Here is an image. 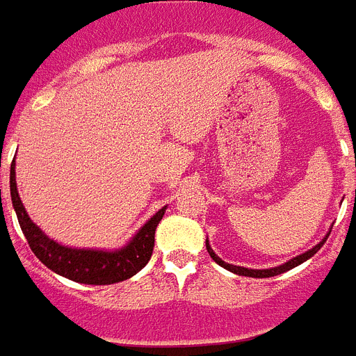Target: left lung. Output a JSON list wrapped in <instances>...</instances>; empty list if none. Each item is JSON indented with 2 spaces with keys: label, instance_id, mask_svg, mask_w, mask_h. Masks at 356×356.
I'll return each mask as SVG.
<instances>
[{
  "label": "left lung",
  "instance_id": "8db88e82",
  "mask_svg": "<svg viewBox=\"0 0 356 356\" xmlns=\"http://www.w3.org/2000/svg\"><path fill=\"white\" fill-rule=\"evenodd\" d=\"M327 238H329V232L325 234V238H323L318 245H314L313 248H309L307 252L300 254V256H296V258L289 259V261H285L283 265H278V267H273V268H247V267H238V265H232V263L223 261V259L219 258L218 254L213 252L212 247H210V243H208V239H207V250H208V254H210V258L218 263V265H221V267L227 268V270H230V273L238 274V276H248V278H270V276H278V274L287 273V270H291V268L302 265L303 261H307L309 258H313L314 254L318 252L320 248H322V245L325 243V239Z\"/></svg>",
  "mask_w": 356,
  "mask_h": 356
}]
</instances>
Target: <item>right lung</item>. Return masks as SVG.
<instances>
[{
  "mask_svg": "<svg viewBox=\"0 0 356 356\" xmlns=\"http://www.w3.org/2000/svg\"><path fill=\"white\" fill-rule=\"evenodd\" d=\"M10 197H13V207L18 216L23 236L27 238L29 247L34 256L53 273L76 283H88V285H109V283L124 282L146 267V263L152 258L153 245H155V230L166 212V207L161 208L155 216H152L138 228V232L124 247L115 248V250L78 248L67 247L51 239L29 218L27 210L19 199L14 164L10 166Z\"/></svg>",
  "mask_w": 356,
  "mask_h": 356,
  "instance_id": "add662e5",
  "label": "right lung"
}]
</instances>
